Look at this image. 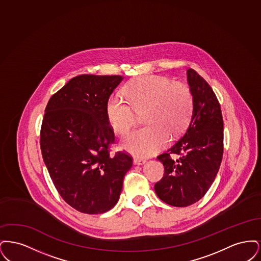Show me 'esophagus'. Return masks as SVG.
I'll return each instance as SVG.
<instances>
[{"label":"esophagus","mask_w":261,"mask_h":261,"mask_svg":"<svg viewBox=\"0 0 261 261\" xmlns=\"http://www.w3.org/2000/svg\"><path fill=\"white\" fill-rule=\"evenodd\" d=\"M133 162H134V164H136V165H143V164H145L147 162H146V160H142V159H138V158H136V159H134Z\"/></svg>","instance_id":"esophagus-1"}]
</instances>
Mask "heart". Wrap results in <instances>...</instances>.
Here are the masks:
<instances>
[{
  "label": "heart",
  "instance_id": "1",
  "mask_svg": "<svg viewBox=\"0 0 261 261\" xmlns=\"http://www.w3.org/2000/svg\"><path fill=\"white\" fill-rule=\"evenodd\" d=\"M128 100L118 95L108 99L106 113L112 130L124 134L144 115L147 126L122 139L123 149L140 158L150 156L165 147L169 134H180L190 121L194 98L191 89L160 75H144L125 87Z\"/></svg>",
  "mask_w": 261,
  "mask_h": 261
}]
</instances>
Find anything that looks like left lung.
<instances>
[{"label": "left lung", "mask_w": 261, "mask_h": 261, "mask_svg": "<svg viewBox=\"0 0 261 261\" xmlns=\"http://www.w3.org/2000/svg\"><path fill=\"white\" fill-rule=\"evenodd\" d=\"M194 107L186 130L167 153L158 160L164 176L154 185L160 199L177 207L201 199L219 170L223 156V118L219 101L208 83L192 68L187 70ZM179 158L174 161L170 153Z\"/></svg>", "instance_id": "obj_1"}]
</instances>
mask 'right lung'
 I'll list each match as a JSON object with an SVG mask.
<instances>
[{
    "instance_id": "right-lung-1",
    "label": "right lung",
    "mask_w": 261,
    "mask_h": 261,
    "mask_svg": "<svg viewBox=\"0 0 261 261\" xmlns=\"http://www.w3.org/2000/svg\"><path fill=\"white\" fill-rule=\"evenodd\" d=\"M124 77L78 75L50 97L41 128L44 162L58 192L70 206L99 214L117 203L132 158L111 155L114 133L106 107Z\"/></svg>"
}]
</instances>
